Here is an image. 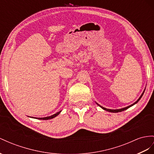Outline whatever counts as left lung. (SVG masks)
Masks as SVG:
<instances>
[{
    "label": "left lung",
    "mask_w": 154,
    "mask_h": 154,
    "mask_svg": "<svg viewBox=\"0 0 154 154\" xmlns=\"http://www.w3.org/2000/svg\"><path fill=\"white\" fill-rule=\"evenodd\" d=\"M144 91L143 92V93L141 94V96H140V97L139 98V99H138V100L136 101V102H135V103H134L133 104H132V105H129V106H128V107H125V108H123V109H116V110H112V109H106V108H104V107H101V106H100V105H100V107L103 109H104V110H105V111H109V112H122V111H125V110H126V109H128V108H129L130 107H131V106H133V105H135V104H136L138 101H139L140 100V98L142 97V96H143V94H144Z\"/></svg>",
    "instance_id": "1"
}]
</instances>
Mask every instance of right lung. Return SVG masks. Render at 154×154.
<instances>
[{
    "label": "right lung",
    "mask_w": 154,
    "mask_h": 154,
    "mask_svg": "<svg viewBox=\"0 0 154 154\" xmlns=\"http://www.w3.org/2000/svg\"><path fill=\"white\" fill-rule=\"evenodd\" d=\"M61 111H59L58 112H57L56 114H54V115H52V116H47V117H45V118H37V119H39V120H49V119H52V118L56 117L57 115H58L59 114H60Z\"/></svg>",
    "instance_id": "add662e5"
}]
</instances>
